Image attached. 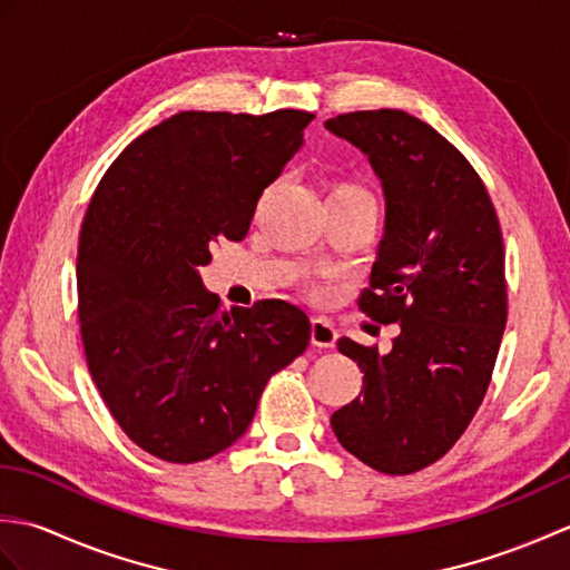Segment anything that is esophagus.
Returning a JSON list of instances; mask_svg holds the SVG:
<instances>
[{"mask_svg": "<svg viewBox=\"0 0 570 570\" xmlns=\"http://www.w3.org/2000/svg\"><path fill=\"white\" fill-rule=\"evenodd\" d=\"M337 341V331L333 328V323L323 321V318H313L311 323V343L316 347H333Z\"/></svg>", "mask_w": 570, "mask_h": 570, "instance_id": "obj_1", "label": "esophagus"}]
</instances>
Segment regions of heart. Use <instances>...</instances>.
<instances>
[{"label": "heart", "mask_w": 570, "mask_h": 570, "mask_svg": "<svg viewBox=\"0 0 570 570\" xmlns=\"http://www.w3.org/2000/svg\"><path fill=\"white\" fill-rule=\"evenodd\" d=\"M328 203H362V205H374L372 193L355 184V180H335L328 193Z\"/></svg>", "instance_id": "1"}]
</instances>
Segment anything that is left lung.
Wrapping results in <instances>:
<instances>
[{"label": "left lung", "mask_w": 570, "mask_h": 570, "mask_svg": "<svg viewBox=\"0 0 570 570\" xmlns=\"http://www.w3.org/2000/svg\"><path fill=\"white\" fill-rule=\"evenodd\" d=\"M325 129L382 180L384 237L357 304L399 323L386 355L337 341L365 377L331 426L365 465L409 475L451 451L485 399L507 325L502 229L475 168L419 117L347 112Z\"/></svg>", "instance_id": "1"}]
</instances>
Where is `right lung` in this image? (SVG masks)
Wrapping results in <instances>:
<instances>
[{"label":"right lung","instance_id":"right-lung-1","mask_svg":"<svg viewBox=\"0 0 570 570\" xmlns=\"http://www.w3.org/2000/svg\"><path fill=\"white\" fill-rule=\"evenodd\" d=\"M313 115L178 112L107 168L78 242V318L92 382L122 431L166 463L233 445L311 321L278 298L220 306L200 266L245 239Z\"/></svg>","mask_w":570,"mask_h":570}]
</instances>
